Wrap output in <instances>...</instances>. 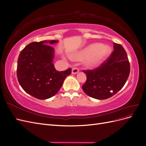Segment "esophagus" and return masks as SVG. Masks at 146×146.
<instances>
[{
	"label": "esophagus",
	"instance_id": "34e87169",
	"mask_svg": "<svg viewBox=\"0 0 146 146\" xmlns=\"http://www.w3.org/2000/svg\"><path fill=\"white\" fill-rule=\"evenodd\" d=\"M78 71H79V69H78V68H77V67H74V68H72V74H77Z\"/></svg>",
	"mask_w": 146,
	"mask_h": 146
}]
</instances>
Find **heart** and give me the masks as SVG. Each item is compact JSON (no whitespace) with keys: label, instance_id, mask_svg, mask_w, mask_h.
<instances>
[{"label":"heart","instance_id":"obj_1","mask_svg":"<svg viewBox=\"0 0 146 146\" xmlns=\"http://www.w3.org/2000/svg\"><path fill=\"white\" fill-rule=\"evenodd\" d=\"M110 48L104 46L101 44H92L72 56L76 60L86 59V65L90 68H95L99 66L109 55Z\"/></svg>","mask_w":146,"mask_h":146}]
</instances>
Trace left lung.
<instances>
[{
	"mask_svg": "<svg viewBox=\"0 0 146 146\" xmlns=\"http://www.w3.org/2000/svg\"><path fill=\"white\" fill-rule=\"evenodd\" d=\"M114 50L98 68L83 70L86 81L83 91L97 99L111 98L122 89L129 78L130 66L127 54L119 44L114 43Z\"/></svg>",
	"mask_w": 146,
	"mask_h": 146,
	"instance_id": "1",
	"label": "left lung"
}]
</instances>
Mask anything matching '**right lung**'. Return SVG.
Returning a JSON list of instances; mask_svg holds the SVG:
<instances>
[{"instance_id": "obj_1", "label": "right lung", "mask_w": 146, "mask_h": 146, "mask_svg": "<svg viewBox=\"0 0 146 146\" xmlns=\"http://www.w3.org/2000/svg\"><path fill=\"white\" fill-rule=\"evenodd\" d=\"M57 41L30 43L21 50L17 59V77L23 89L38 99H47L55 95L65 78L71 74L69 68L58 71L52 63L54 48L46 44Z\"/></svg>"}]
</instances>
